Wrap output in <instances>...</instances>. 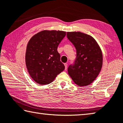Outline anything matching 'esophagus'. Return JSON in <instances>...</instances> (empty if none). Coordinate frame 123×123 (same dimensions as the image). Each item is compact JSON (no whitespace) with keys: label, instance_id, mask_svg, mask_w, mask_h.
Listing matches in <instances>:
<instances>
[{"label":"esophagus","instance_id":"1","mask_svg":"<svg viewBox=\"0 0 123 123\" xmlns=\"http://www.w3.org/2000/svg\"><path fill=\"white\" fill-rule=\"evenodd\" d=\"M64 65H65V69H67V63H64Z\"/></svg>","mask_w":123,"mask_h":123}]
</instances>
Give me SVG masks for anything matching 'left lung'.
I'll list each match as a JSON object with an SVG mask.
<instances>
[{
  "label": "left lung",
  "mask_w": 123,
  "mask_h": 123,
  "mask_svg": "<svg viewBox=\"0 0 123 123\" xmlns=\"http://www.w3.org/2000/svg\"><path fill=\"white\" fill-rule=\"evenodd\" d=\"M68 40L74 46L77 56L68 68V73L76 84L86 86L93 82L102 66V54L96 41L88 34L67 32Z\"/></svg>",
  "instance_id": "1"
}]
</instances>
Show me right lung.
I'll list each match as a JSON object with an SVG mask.
<instances>
[{
    "mask_svg": "<svg viewBox=\"0 0 123 123\" xmlns=\"http://www.w3.org/2000/svg\"><path fill=\"white\" fill-rule=\"evenodd\" d=\"M66 34L64 31H43L28 42L25 57L26 67L37 83L49 84L65 69L57 47Z\"/></svg>",
    "mask_w": 123,
    "mask_h": 123,
    "instance_id": "obj_1",
    "label": "right lung"
}]
</instances>
